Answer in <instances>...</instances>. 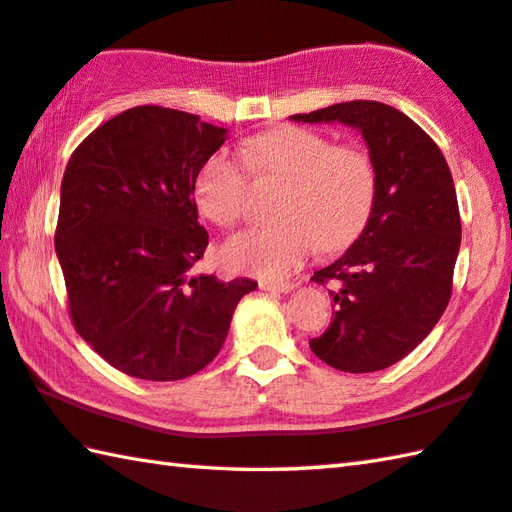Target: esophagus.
<instances>
[{
	"instance_id": "1",
	"label": "esophagus",
	"mask_w": 512,
	"mask_h": 512,
	"mask_svg": "<svg viewBox=\"0 0 512 512\" xmlns=\"http://www.w3.org/2000/svg\"><path fill=\"white\" fill-rule=\"evenodd\" d=\"M259 288L268 293H291L295 284L293 282H259Z\"/></svg>"
}]
</instances>
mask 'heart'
<instances>
[{"mask_svg":"<svg viewBox=\"0 0 512 512\" xmlns=\"http://www.w3.org/2000/svg\"><path fill=\"white\" fill-rule=\"evenodd\" d=\"M257 179L286 183L282 224L248 230L221 248V262L235 273L286 280L318 246L336 253L367 228L376 206L378 174L371 156L356 145H336L313 129L284 125L255 136L244 150ZM194 203L219 228L246 217L250 174L228 150L210 154L194 176Z\"/></svg>","mask_w":512,"mask_h":512,"instance_id":"heart-1","label":"heart"}]
</instances>
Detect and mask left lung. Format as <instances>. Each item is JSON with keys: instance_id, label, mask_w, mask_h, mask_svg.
Instances as JSON below:
<instances>
[{"instance_id": "obj_1", "label": "left lung", "mask_w": 512, "mask_h": 512, "mask_svg": "<svg viewBox=\"0 0 512 512\" xmlns=\"http://www.w3.org/2000/svg\"><path fill=\"white\" fill-rule=\"evenodd\" d=\"M297 123L358 129L376 165L378 194L362 235L311 280L333 282L336 315L311 351L327 365L367 374L416 349L452 295L461 219L450 167L412 118L376 100H351Z\"/></svg>"}]
</instances>
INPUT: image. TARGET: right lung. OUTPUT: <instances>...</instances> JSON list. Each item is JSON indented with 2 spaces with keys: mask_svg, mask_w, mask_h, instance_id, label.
<instances>
[{
  "mask_svg": "<svg viewBox=\"0 0 512 512\" xmlns=\"http://www.w3.org/2000/svg\"><path fill=\"white\" fill-rule=\"evenodd\" d=\"M226 132L185 111L134 107L91 132L64 170L55 253L73 327L127 376L197 374L257 288L190 275L208 246L194 176Z\"/></svg>",
  "mask_w": 512,
  "mask_h": 512,
  "instance_id": "right-lung-1",
  "label": "right lung"
}]
</instances>
